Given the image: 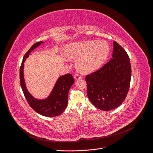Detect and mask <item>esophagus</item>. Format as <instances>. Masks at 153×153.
<instances>
[{
  "label": "esophagus",
  "mask_w": 153,
  "mask_h": 153,
  "mask_svg": "<svg viewBox=\"0 0 153 153\" xmlns=\"http://www.w3.org/2000/svg\"><path fill=\"white\" fill-rule=\"evenodd\" d=\"M74 78H75V80H78V79H80V78H82V76L80 75H79V74L78 73H75V75H74Z\"/></svg>",
  "instance_id": "esophagus-1"
}]
</instances>
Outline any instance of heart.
I'll return each mask as SVG.
<instances>
[{
    "instance_id": "heart-1",
    "label": "heart",
    "mask_w": 153,
    "mask_h": 153,
    "mask_svg": "<svg viewBox=\"0 0 153 153\" xmlns=\"http://www.w3.org/2000/svg\"><path fill=\"white\" fill-rule=\"evenodd\" d=\"M110 52V45L104 40H89L69 44L65 48L69 58L78 59L76 66L83 72H91L103 65Z\"/></svg>"
}]
</instances>
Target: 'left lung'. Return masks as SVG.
Instances as JSON below:
<instances>
[{
	"mask_svg": "<svg viewBox=\"0 0 153 153\" xmlns=\"http://www.w3.org/2000/svg\"><path fill=\"white\" fill-rule=\"evenodd\" d=\"M131 68L126 51L114 42L112 59L98 70L87 75V94L96 108L108 111L117 108L126 98Z\"/></svg>",
	"mask_w": 153,
	"mask_h": 153,
	"instance_id": "obj_1",
	"label": "left lung"
}]
</instances>
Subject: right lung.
<instances>
[{
	"label": "right lung",
	"mask_w": 153,
	"mask_h": 153,
	"mask_svg": "<svg viewBox=\"0 0 153 153\" xmlns=\"http://www.w3.org/2000/svg\"><path fill=\"white\" fill-rule=\"evenodd\" d=\"M42 43L41 41L36 43L25 54L20 68V80L23 92L31 108L43 116L52 117L61 114L66 108L69 91L75 82V80L70 73L60 77L49 98L45 100H38L34 98L29 94L26 89L24 78V72H23L24 62L29 57L31 51Z\"/></svg>",
	"instance_id": "right-lung-1"
}]
</instances>
